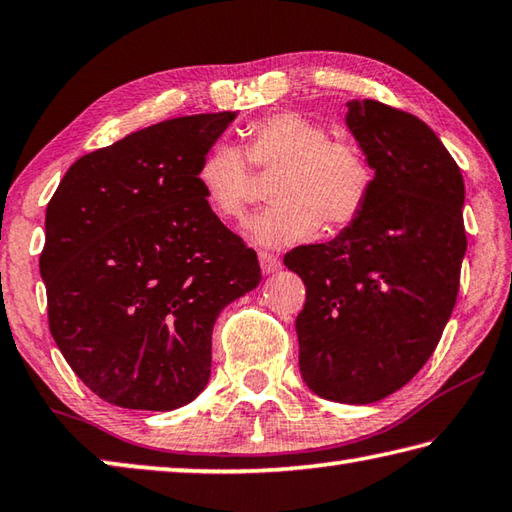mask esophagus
Here are the masks:
<instances>
[{
    "mask_svg": "<svg viewBox=\"0 0 512 512\" xmlns=\"http://www.w3.org/2000/svg\"><path fill=\"white\" fill-rule=\"evenodd\" d=\"M259 266H262L264 275H271L280 268V259H277L273 253H259Z\"/></svg>",
    "mask_w": 512,
    "mask_h": 512,
    "instance_id": "1",
    "label": "esophagus"
}]
</instances>
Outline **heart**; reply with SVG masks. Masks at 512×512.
<instances>
[{
	"instance_id": "obj_1",
	"label": "heart",
	"mask_w": 512,
	"mask_h": 512,
	"mask_svg": "<svg viewBox=\"0 0 512 512\" xmlns=\"http://www.w3.org/2000/svg\"><path fill=\"white\" fill-rule=\"evenodd\" d=\"M248 161L262 170L277 167L275 203L246 224V235L268 248L311 237L320 221L331 230L353 224L374 188V170L358 145L333 141L300 111H277L248 127L246 154L235 143L217 141L201 156L197 183L219 217H244L253 197Z\"/></svg>"
}]
</instances>
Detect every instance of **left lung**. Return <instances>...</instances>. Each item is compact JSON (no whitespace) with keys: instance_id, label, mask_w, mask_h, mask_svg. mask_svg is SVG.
<instances>
[{"instance_id":"obj_1","label":"left lung","mask_w":512,"mask_h":512,"mask_svg":"<svg viewBox=\"0 0 512 512\" xmlns=\"http://www.w3.org/2000/svg\"><path fill=\"white\" fill-rule=\"evenodd\" d=\"M347 127L374 170L362 215L327 244L284 255L302 277L300 374L320 398L376 403L432 356L466 255L459 165L421 118L378 100L347 102Z\"/></svg>"}]
</instances>
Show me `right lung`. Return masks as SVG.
<instances>
[{
	"mask_svg": "<svg viewBox=\"0 0 512 512\" xmlns=\"http://www.w3.org/2000/svg\"><path fill=\"white\" fill-rule=\"evenodd\" d=\"M235 111L145 127L73 163L46 206L49 329L91 392L170 412L208 385L219 313L262 282L208 206L201 156Z\"/></svg>",
	"mask_w": 512,
	"mask_h": 512,
	"instance_id": "right-lung-1",
	"label": "right lung"
}]
</instances>
